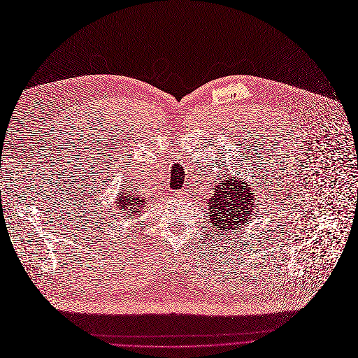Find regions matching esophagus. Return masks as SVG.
Listing matches in <instances>:
<instances>
[{
  "mask_svg": "<svg viewBox=\"0 0 358 358\" xmlns=\"http://www.w3.org/2000/svg\"><path fill=\"white\" fill-rule=\"evenodd\" d=\"M185 196H187V190H178V192H176V197H178V199H184Z\"/></svg>",
  "mask_w": 358,
  "mask_h": 358,
  "instance_id": "obj_1",
  "label": "esophagus"
}]
</instances>
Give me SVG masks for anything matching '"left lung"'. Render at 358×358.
<instances>
[{"label":"left lung","instance_id":"left-lung-1","mask_svg":"<svg viewBox=\"0 0 358 358\" xmlns=\"http://www.w3.org/2000/svg\"><path fill=\"white\" fill-rule=\"evenodd\" d=\"M220 184L215 185V190L209 199H206V209L209 210L210 227L216 231L232 232L247 225L256 209V197L253 184L245 180L225 176Z\"/></svg>","mask_w":358,"mask_h":358}]
</instances>
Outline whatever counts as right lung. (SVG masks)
<instances>
[{
    "label": "right lung",
    "instance_id": "right-lung-1",
    "mask_svg": "<svg viewBox=\"0 0 358 358\" xmlns=\"http://www.w3.org/2000/svg\"><path fill=\"white\" fill-rule=\"evenodd\" d=\"M115 208L124 215L127 213L130 216H134L146 208V197H141L133 190L130 193L124 190V193H118V197L115 199Z\"/></svg>",
    "mask_w": 358,
    "mask_h": 358
}]
</instances>
